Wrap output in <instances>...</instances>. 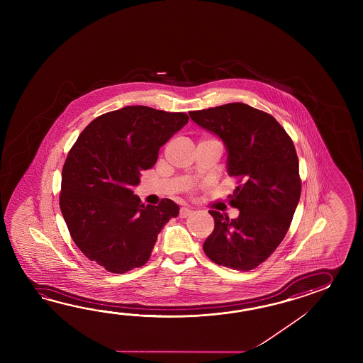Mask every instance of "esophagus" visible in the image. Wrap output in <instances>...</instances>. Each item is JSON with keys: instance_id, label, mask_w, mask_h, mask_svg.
<instances>
[{"instance_id": "esophagus-1", "label": "esophagus", "mask_w": 363, "mask_h": 363, "mask_svg": "<svg viewBox=\"0 0 363 363\" xmlns=\"http://www.w3.org/2000/svg\"><path fill=\"white\" fill-rule=\"evenodd\" d=\"M191 214H192V210L188 208H182L180 211H179V216L180 218H186V216H189Z\"/></svg>"}]
</instances>
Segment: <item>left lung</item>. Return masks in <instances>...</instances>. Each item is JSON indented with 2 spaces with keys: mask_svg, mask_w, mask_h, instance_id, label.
I'll use <instances>...</instances> for the list:
<instances>
[{
  "mask_svg": "<svg viewBox=\"0 0 363 363\" xmlns=\"http://www.w3.org/2000/svg\"><path fill=\"white\" fill-rule=\"evenodd\" d=\"M193 122L223 140L227 171L239 185L230 205L236 219L216 210L214 231L203 242L213 262L232 270H253L286 238L301 196L294 141L274 116L242 102L189 111Z\"/></svg>",
  "mask_w": 363,
  "mask_h": 363,
  "instance_id": "obj_1",
  "label": "left lung"
}]
</instances>
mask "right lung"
Instances as JSON below:
<instances>
[{"instance_id":"obj_1","label":"right lung","mask_w":363,"mask_h":363,"mask_svg":"<svg viewBox=\"0 0 363 363\" xmlns=\"http://www.w3.org/2000/svg\"><path fill=\"white\" fill-rule=\"evenodd\" d=\"M188 119L185 113L125 106L93 119L69 149L62 169V216L82 253L108 272L144 266L163 225L178 216L174 201L145 206L131 188Z\"/></svg>"}]
</instances>
